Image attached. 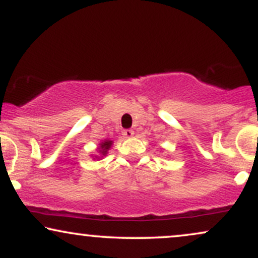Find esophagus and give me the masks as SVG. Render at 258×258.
Listing matches in <instances>:
<instances>
[{"mask_svg":"<svg viewBox=\"0 0 258 258\" xmlns=\"http://www.w3.org/2000/svg\"><path fill=\"white\" fill-rule=\"evenodd\" d=\"M133 135H135L133 130H123V131H122V136H123V137H126V138L132 137Z\"/></svg>","mask_w":258,"mask_h":258,"instance_id":"esophagus-1","label":"esophagus"}]
</instances>
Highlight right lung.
Returning <instances> with one entry per match:
<instances>
[{
  "instance_id": "1",
  "label": "right lung",
  "mask_w": 258,
  "mask_h": 258,
  "mask_svg": "<svg viewBox=\"0 0 258 258\" xmlns=\"http://www.w3.org/2000/svg\"><path fill=\"white\" fill-rule=\"evenodd\" d=\"M110 147H111V141L102 142V144H100V148H99V153H102V155H105Z\"/></svg>"
}]
</instances>
